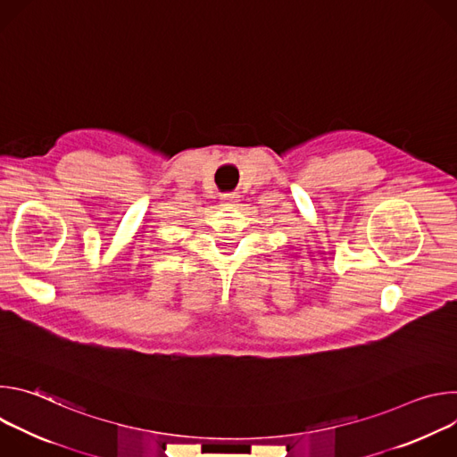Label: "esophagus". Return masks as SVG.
Returning <instances> with one entry per match:
<instances>
[{
	"label": "esophagus",
	"mask_w": 457,
	"mask_h": 457,
	"mask_svg": "<svg viewBox=\"0 0 457 457\" xmlns=\"http://www.w3.org/2000/svg\"><path fill=\"white\" fill-rule=\"evenodd\" d=\"M220 199H222V203L231 204V203H237L238 195H235V193H222V195H220Z\"/></svg>",
	"instance_id": "esophagus-1"
}]
</instances>
